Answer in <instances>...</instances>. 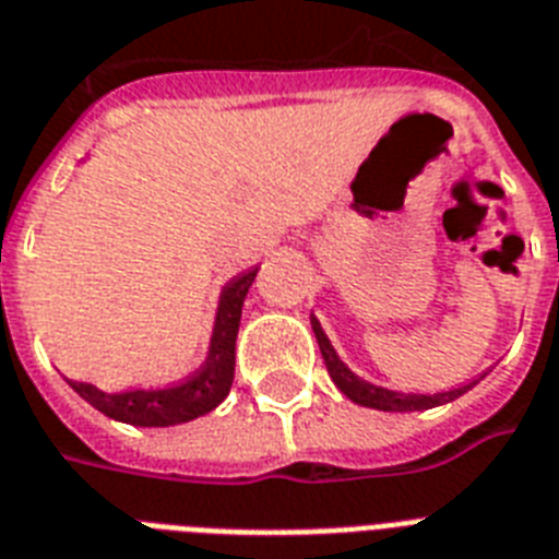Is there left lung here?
Masks as SVG:
<instances>
[{
    "mask_svg": "<svg viewBox=\"0 0 559 559\" xmlns=\"http://www.w3.org/2000/svg\"><path fill=\"white\" fill-rule=\"evenodd\" d=\"M310 324H313L316 342H319V350H322L324 366H328L331 380L336 382V389H340L345 397H350L354 403H359V406L380 408V412H424V408L452 403V400H459L464 391H469L476 385V382H469V385L441 391V394H403V391L382 389V385H373V382L362 380L359 373H354L345 362H342L340 354H336V348L331 345L328 333H324V328L319 324L316 316H310Z\"/></svg>",
    "mask_w": 559,
    "mask_h": 559,
    "instance_id": "8db88e82",
    "label": "left lung"
}]
</instances>
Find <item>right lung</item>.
<instances>
[{
	"instance_id": "add662e5",
	"label": "right lung",
	"mask_w": 559,
	"mask_h": 559,
	"mask_svg": "<svg viewBox=\"0 0 559 559\" xmlns=\"http://www.w3.org/2000/svg\"><path fill=\"white\" fill-rule=\"evenodd\" d=\"M258 270L237 275L223 287L211 331L209 357L188 380L168 385V389H133V391H100L92 382L69 380L78 394L100 415L121 420L130 426H177L188 424L193 417L209 415L228 397L235 380V342L240 328V313L249 287L254 284Z\"/></svg>"
}]
</instances>
